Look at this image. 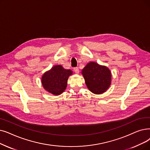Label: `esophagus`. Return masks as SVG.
<instances>
[{
	"mask_svg": "<svg viewBox=\"0 0 150 150\" xmlns=\"http://www.w3.org/2000/svg\"><path fill=\"white\" fill-rule=\"evenodd\" d=\"M74 71H75L76 74H79V68H78V67H74Z\"/></svg>",
	"mask_w": 150,
	"mask_h": 150,
	"instance_id": "1",
	"label": "esophagus"
}]
</instances>
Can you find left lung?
<instances>
[{
  "label": "left lung",
  "instance_id": "1",
  "mask_svg": "<svg viewBox=\"0 0 150 150\" xmlns=\"http://www.w3.org/2000/svg\"><path fill=\"white\" fill-rule=\"evenodd\" d=\"M82 74L88 88L94 94H102L106 91L111 83L112 75L105 66L91 62L84 67Z\"/></svg>",
  "mask_w": 150,
  "mask_h": 150
}]
</instances>
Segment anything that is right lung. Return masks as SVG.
<instances>
[{"instance_id":"right-lung-1","label":"right lung","mask_w":150,"mask_h":150,"mask_svg":"<svg viewBox=\"0 0 150 150\" xmlns=\"http://www.w3.org/2000/svg\"><path fill=\"white\" fill-rule=\"evenodd\" d=\"M71 74L70 70L64 69L60 65L55 66L42 76V85L50 93L59 95L66 89L68 78Z\"/></svg>"}]
</instances>
